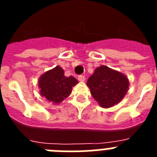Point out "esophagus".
I'll use <instances>...</instances> for the list:
<instances>
[{
    "mask_svg": "<svg viewBox=\"0 0 157 157\" xmlns=\"http://www.w3.org/2000/svg\"><path fill=\"white\" fill-rule=\"evenodd\" d=\"M78 81L79 82H84L85 81V77H84L83 75H80V76H78Z\"/></svg>",
    "mask_w": 157,
    "mask_h": 157,
    "instance_id": "34e87169",
    "label": "esophagus"
}]
</instances>
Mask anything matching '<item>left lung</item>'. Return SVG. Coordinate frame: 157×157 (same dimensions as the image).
<instances>
[{
  "label": "left lung",
  "instance_id": "left-lung-1",
  "mask_svg": "<svg viewBox=\"0 0 157 157\" xmlns=\"http://www.w3.org/2000/svg\"><path fill=\"white\" fill-rule=\"evenodd\" d=\"M86 85L98 105L101 108L109 109L123 99L129 90L130 82L121 72L101 65L89 78Z\"/></svg>",
  "mask_w": 157,
  "mask_h": 157
}]
</instances>
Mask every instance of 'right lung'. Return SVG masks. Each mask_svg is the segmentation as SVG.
Wrapping results in <instances>:
<instances>
[{
	"label": "right lung",
	"instance_id": "add662e5",
	"mask_svg": "<svg viewBox=\"0 0 157 157\" xmlns=\"http://www.w3.org/2000/svg\"><path fill=\"white\" fill-rule=\"evenodd\" d=\"M78 83L73 76L66 77L64 71L59 66L43 73L37 81L41 96L52 105H58L68 98L72 87Z\"/></svg>",
	"mask_w": 157,
	"mask_h": 157
}]
</instances>
